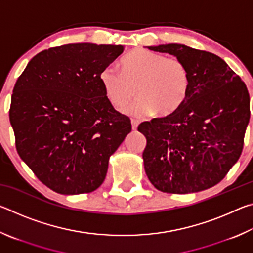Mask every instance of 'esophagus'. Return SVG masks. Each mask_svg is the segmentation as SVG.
Returning a JSON list of instances; mask_svg holds the SVG:
<instances>
[{"mask_svg": "<svg viewBox=\"0 0 253 253\" xmlns=\"http://www.w3.org/2000/svg\"><path fill=\"white\" fill-rule=\"evenodd\" d=\"M139 121H137V119H131V128H132V130H136L137 129V127H138V125H139Z\"/></svg>", "mask_w": 253, "mask_h": 253, "instance_id": "1", "label": "esophagus"}]
</instances>
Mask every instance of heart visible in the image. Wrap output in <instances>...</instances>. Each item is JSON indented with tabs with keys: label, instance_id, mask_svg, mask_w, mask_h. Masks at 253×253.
Masks as SVG:
<instances>
[{
	"label": "heart",
	"instance_id": "obj_1",
	"mask_svg": "<svg viewBox=\"0 0 253 253\" xmlns=\"http://www.w3.org/2000/svg\"><path fill=\"white\" fill-rule=\"evenodd\" d=\"M99 81L110 104L122 108L136 93L138 98L125 109L135 117L152 114L166 116L178 109L190 88V72L177 58L137 49L121 62V72L105 67Z\"/></svg>",
	"mask_w": 253,
	"mask_h": 253
}]
</instances>
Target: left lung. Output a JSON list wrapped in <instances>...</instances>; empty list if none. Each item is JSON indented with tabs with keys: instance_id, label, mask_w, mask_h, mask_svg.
<instances>
[{
	"instance_id": "left-lung-1",
	"label": "left lung",
	"mask_w": 253,
	"mask_h": 253,
	"mask_svg": "<svg viewBox=\"0 0 253 253\" xmlns=\"http://www.w3.org/2000/svg\"><path fill=\"white\" fill-rule=\"evenodd\" d=\"M173 54L190 72V88L178 109L142 123L147 140L145 172L158 191L195 193L225 177L241 155L250 121L246 84L220 57L177 43L148 46Z\"/></svg>"
}]
</instances>
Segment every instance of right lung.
I'll return each mask as SVG.
<instances>
[{
	"label": "right lung",
	"instance_id": "obj_1",
	"mask_svg": "<svg viewBox=\"0 0 253 253\" xmlns=\"http://www.w3.org/2000/svg\"><path fill=\"white\" fill-rule=\"evenodd\" d=\"M125 46L71 43L30 60L15 83L8 116L15 147L39 181L59 194L90 193L105 181L109 157L131 131L99 74Z\"/></svg>",
	"mask_w": 253,
	"mask_h": 253
}]
</instances>
